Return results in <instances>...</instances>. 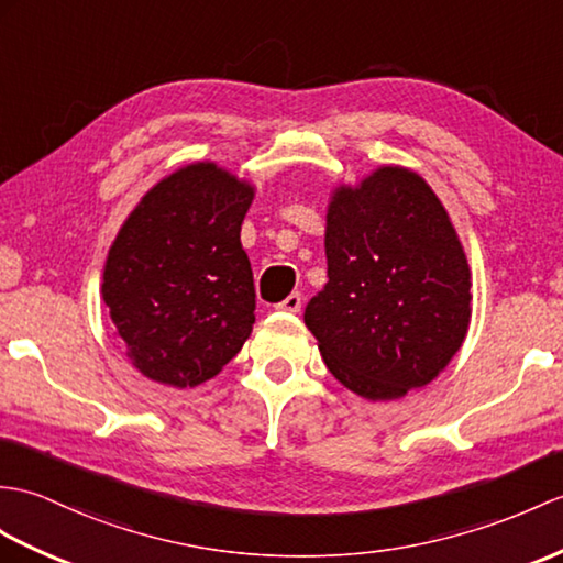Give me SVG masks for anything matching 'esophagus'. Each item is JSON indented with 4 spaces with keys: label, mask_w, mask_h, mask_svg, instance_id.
I'll list each match as a JSON object with an SVG mask.
<instances>
[{
    "label": "esophagus",
    "mask_w": 563,
    "mask_h": 563,
    "mask_svg": "<svg viewBox=\"0 0 563 563\" xmlns=\"http://www.w3.org/2000/svg\"><path fill=\"white\" fill-rule=\"evenodd\" d=\"M278 311H290V313H297L299 309H302V295L299 292H290L287 295L280 305H276Z\"/></svg>",
    "instance_id": "esophagus-1"
}]
</instances>
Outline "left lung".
<instances>
[{
    "instance_id": "1",
    "label": "left lung",
    "mask_w": 563,
    "mask_h": 563,
    "mask_svg": "<svg viewBox=\"0 0 563 563\" xmlns=\"http://www.w3.org/2000/svg\"><path fill=\"white\" fill-rule=\"evenodd\" d=\"M329 283L305 323L329 372L367 400H396L446 369L473 295L463 244L439 196L400 165L335 187L325 213Z\"/></svg>"
}]
</instances>
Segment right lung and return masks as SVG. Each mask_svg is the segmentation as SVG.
<instances>
[{"instance_id": "1", "label": "right lung", "mask_w": 563, "mask_h": 563, "mask_svg": "<svg viewBox=\"0 0 563 563\" xmlns=\"http://www.w3.org/2000/svg\"><path fill=\"white\" fill-rule=\"evenodd\" d=\"M252 199L246 179L191 163L148 189L117 232L102 299L151 382L199 386L250 338L256 292L240 230Z\"/></svg>"}]
</instances>
